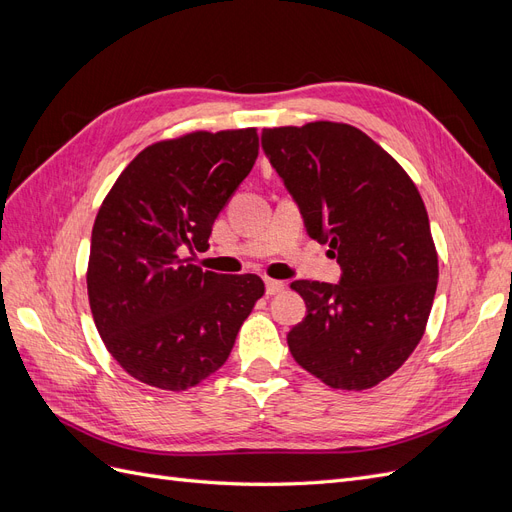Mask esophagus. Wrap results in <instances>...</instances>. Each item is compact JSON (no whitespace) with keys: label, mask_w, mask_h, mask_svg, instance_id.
I'll list each match as a JSON object with an SVG mask.
<instances>
[{"label":"esophagus","mask_w":512,"mask_h":512,"mask_svg":"<svg viewBox=\"0 0 512 512\" xmlns=\"http://www.w3.org/2000/svg\"><path fill=\"white\" fill-rule=\"evenodd\" d=\"M265 288H267V294H280L286 288V284L280 280H265Z\"/></svg>","instance_id":"esophagus-1"}]
</instances>
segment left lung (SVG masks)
<instances>
[{
  "mask_svg": "<svg viewBox=\"0 0 512 512\" xmlns=\"http://www.w3.org/2000/svg\"><path fill=\"white\" fill-rule=\"evenodd\" d=\"M262 149L307 235L342 267L337 284L292 282L307 305L288 333L294 361L331 389L376 386L421 342L436 294L423 198L389 153L346 123L267 128Z\"/></svg>",
  "mask_w": 512,
  "mask_h": 512,
  "instance_id": "left-lung-1",
  "label": "left lung"
}]
</instances>
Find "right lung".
<instances>
[{
	"instance_id": "obj_1",
	"label": "right lung",
	"mask_w": 512,
	"mask_h": 512,
	"mask_svg": "<svg viewBox=\"0 0 512 512\" xmlns=\"http://www.w3.org/2000/svg\"><path fill=\"white\" fill-rule=\"evenodd\" d=\"M258 158L254 128L192 132L143 149L91 230L87 292L106 350L136 380L185 391L218 371L265 294L258 275L203 271L215 218Z\"/></svg>"
}]
</instances>
